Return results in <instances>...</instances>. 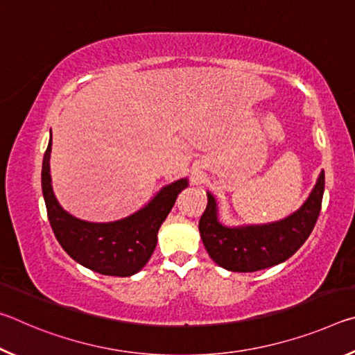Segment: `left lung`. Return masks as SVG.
Returning a JSON list of instances; mask_svg holds the SVG:
<instances>
[{
    "label": "left lung",
    "instance_id": "left-lung-1",
    "mask_svg": "<svg viewBox=\"0 0 355 355\" xmlns=\"http://www.w3.org/2000/svg\"><path fill=\"white\" fill-rule=\"evenodd\" d=\"M199 222L203 245L211 260L233 272H255L284 263L310 236L321 211L324 171L313 189L296 211L268 224L225 225L219 220V207L211 192Z\"/></svg>",
    "mask_w": 355,
    "mask_h": 355
}]
</instances>
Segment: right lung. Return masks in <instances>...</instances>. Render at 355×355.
I'll return each instance as SVG.
<instances>
[{"instance_id": "obj_1", "label": "right lung", "mask_w": 355, "mask_h": 355, "mask_svg": "<svg viewBox=\"0 0 355 355\" xmlns=\"http://www.w3.org/2000/svg\"><path fill=\"white\" fill-rule=\"evenodd\" d=\"M50 142L42 163V192L55 236L62 249L84 268L103 275L130 277L146 266L158 243L159 227L186 186L188 178H180L161 188L141 209L127 218L111 222H91L59 205L51 184Z\"/></svg>"}]
</instances>
